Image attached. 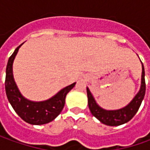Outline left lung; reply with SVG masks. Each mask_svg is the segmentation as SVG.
Wrapping results in <instances>:
<instances>
[{"label":"left lung","mask_w":150,"mask_h":150,"mask_svg":"<svg viewBox=\"0 0 150 150\" xmlns=\"http://www.w3.org/2000/svg\"><path fill=\"white\" fill-rule=\"evenodd\" d=\"M146 85L144 79V68L142 63L141 88L134 99L126 107L118 110H105L97 104L89 89L87 88V93L88 98V107L92 114L97 118L101 123L109 126H118L131 120L138 112L145 94Z\"/></svg>","instance_id":"8db88e82"}]
</instances>
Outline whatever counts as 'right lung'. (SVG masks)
Masks as SVG:
<instances>
[{
	"mask_svg": "<svg viewBox=\"0 0 150 150\" xmlns=\"http://www.w3.org/2000/svg\"><path fill=\"white\" fill-rule=\"evenodd\" d=\"M21 46V44L16 48L7 62L5 81L6 93L15 112L25 122L35 125L47 124L60 114L65 104L67 94L75 86L76 83L64 88L48 100L32 102L26 99L17 88L12 73L13 61Z\"/></svg>",
	"mask_w": 150,
	"mask_h": 150,
	"instance_id": "add662e5",
	"label": "right lung"
}]
</instances>
